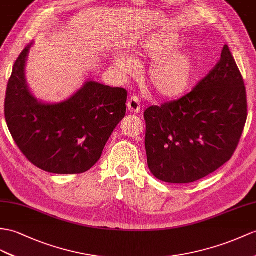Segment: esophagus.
Returning a JSON list of instances; mask_svg holds the SVG:
<instances>
[{"instance_id": "obj_1", "label": "esophagus", "mask_w": 256, "mask_h": 256, "mask_svg": "<svg viewBox=\"0 0 256 256\" xmlns=\"http://www.w3.org/2000/svg\"><path fill=\"white\" fill-rule=\"evenodd\" d=\"M127 108H128V110L130 112V113L132 114H138L139 112L141 110V106H140V103H139V100L132 96L130 98V100L127 103Z\"/></svg>"}]
</instances>
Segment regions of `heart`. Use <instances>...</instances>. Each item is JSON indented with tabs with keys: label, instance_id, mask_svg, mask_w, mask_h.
I'll return each mask as SVG.
<instances>
[{
	"label": "heart",
	"instance_id": "obj_1",
	"mask_svg": "<svg viewBox=\"0 0 256 256\" xmlns=\"http://www.w3.org/2000/svg\"><path fill=\"white\" fill-rule=\"evenodd\" d=\"M180 46L182 40L178 36L163 31L143 34L136 43V55L153 60L146 78L160 98H175L184 96L194 79L196 60L190 53L178 50ZM114 67L122 77L132 76L139 70L138 62L127 53L115 56Z\"/></svg>",
	"mask_w": 256,
	"mask_h": 256
}]
</instances>
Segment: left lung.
Masks as SVG:
<instances>
[{"instance_id": "8db88e82", "label": "left lung", "mask_w": 256, "mask_h": 256, "mask_svg": "<svg viewBox=\"0 0 256 256\" xmlns=\"http://www.w3.org/2000/svg\"><path fill=\"white\" fill-rule=\"evenodd\" d=\"M246 92L228 46L188 94L144 112L148 166L170 184L206 177L232 158L246 122Z\"/></svg>"}]
</instances>
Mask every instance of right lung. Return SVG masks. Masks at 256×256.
Segmentation results:
<instances>
[{
    "instance_id": "right-lung-1",
    "label": "right lung",
    "mask_w": 256,
    "mask_h": 256,
    "mask_svg": "<svg viewBox=\"0 0 256 256\" xmlns=\"http://www.w3.org/2000/svg\"><path fill=\"white\" fill-rule=\"evenodd\" d=\"M31 42L15 62L4 112L10 132L22 154L40 170L81 174L96 165L114 129L126 114L127 91L86 80L70 98L46 103L30 91L26 63Z\"/></svg>"
}]
</instances>
